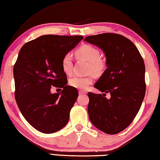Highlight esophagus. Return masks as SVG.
Wrapping results in <instances>:
<instances>
[{
  "label": "esophagus",
  "instance_id": "esophagus-1",
  "mask_svg": "<svg viewBox=\"0 0 160 160\" xmlns=\"http://www.w3.org/2000/svg\"><path fill=\"white\" fill-rule=\"evenodd\" d=\"M86 93H87V91H85V90H79V94H80V95L86 94Z\"/></svg>",
  "mask_w": 160,
  "mask_h": 160
}]
</instances>
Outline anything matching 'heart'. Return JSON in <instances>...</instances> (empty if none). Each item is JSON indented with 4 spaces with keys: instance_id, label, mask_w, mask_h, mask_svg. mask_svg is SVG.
Here are the masks:
<instances>
[{
    "instance_id": "obj_1",
    "label": "heart",
    "mask_w": 160,
    "mask_h": 160,
    "mask_svg": "<svg viewBox=\"0 0 160 160\" xmlns=\"http://www.w3.org/2000/svg\"><path fill=\"white\" fill-rule=\"evenodd\" d=\"M75 54L80 58H82L89 62L88 70L95 75H101L103 72L106 62L103 59L100 58V51L95 47L90 44H83L75 51ZM61 66L64 72L70 75L72 73V59L70 54H65L62 57ZM93 82L92 75L88 76H75L69 80L70 86L78 89L85 90L88 85Z\"/></svg>"
}]
</instances>
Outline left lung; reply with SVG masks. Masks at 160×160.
<instances>
[{"label":"left lung","instance_id":"left-lung-1","mask_svg":"<svg viewBox=\"0 0 160 160\" xmlns=\"http://www.w3.org/2000/svg\"><path fill=\"white\" fill-rule=\"evenodd\" d=\"M85 41L104 52L107 69L94 87L102 92H88V115L95 127L108 134L122 132L139 112L146 92L144 59L133 43L122 35L104 33ZM106 93L111 94L109 99Z\"/></svg>","mask_w":160,"mask_h":160}]
</instances>
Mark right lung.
<instances>
[{
  "label": "right lung",
  "instance_id": "1",
  "mask_svg": "<svg viewBox=\"0 0 160 160\" xmlns=\"http://www.w3.org/2000/svg\"><path fill=\"white\" fill-rule=\"evenodd\" d=\"M82 39L44 35L26 43L19 51L13 67L16 101L26 120L39 132L54 133L68 122L78 92L67 85L61 61ZM52 86L63 90L52 94Z\"/></svg>",
  "mask_w": 160,
  "mask_h": 160
}]
</instances>
